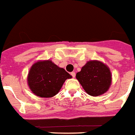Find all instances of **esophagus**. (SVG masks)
Segmentation results:
<instances>
[{
  "mask_svg": "<svg viewBox=\"0 0 135 135\" xmlns=\"http://www.w3.org/2000/svg\"><path fill=\"white\" fill-rule=\"evenodd\" d=\"M70 74H71V76H72V77H73V78L75 77V75H76L75 72H71V73H70Z\"/></svg>",
  "mask_w": 135,
  "mask_h": 135,
  "instance_id": "34e87169",
  "label": "esophagus"
}]
</instances>
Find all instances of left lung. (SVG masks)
I'll return each mask as SVG.
<instances>
[{"label":"left lung","instance_id":"obj_1","mask_svg":"<svg viewBox=\"0 0 135 135\" xmlns=\"http://www.w3.org/2000/svg\"><path fill=\"white\" fill-rule=\"evenodd\" d=\"M76 77L88 94L95 97L107 92L112 81L110 69L97 61H88Z\"/></svg>","mask_w":135,"mask_h":135}]
</instances>
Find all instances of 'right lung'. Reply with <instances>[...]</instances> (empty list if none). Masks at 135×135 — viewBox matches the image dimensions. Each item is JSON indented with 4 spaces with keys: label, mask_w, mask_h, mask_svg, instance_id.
Segmentation results:
<instances>
[{
    "label": "right lung",
    "mask_w": 135,
    "mask_h": 135,
    "mask_svg": "<svg viewBox=\"0 0 135 135\" xmlns=\"http://www.w3.org/2000/svg\"><path fill=\"white\" fill-rule=\"evenodd\" d=\"M72 76L51 61H38L32 65L27 77L30 88L40 97H52L57 94L65 81Z\"/></svg>",
    "instance_id": "1"
}]
</instances>
